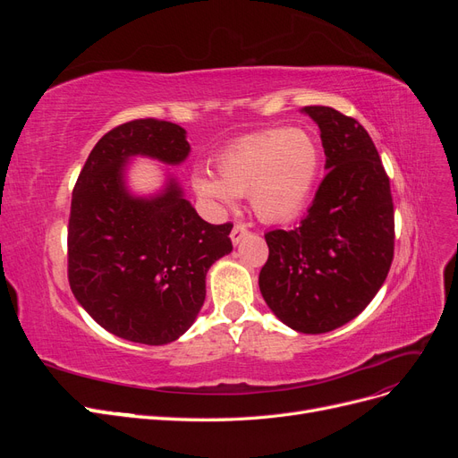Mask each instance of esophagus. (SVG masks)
Here are the masks:
<instances>
[{"label":"esophagus","instance_id":"obj_1","mask_svg":"<svg viewBox=\"0 0 458 458\" xmlns=\"http://www.w3.org/2000/svg\"><path fill=\"white\" fill-rule=\"evenodd\" d=\"M248 234H250V231H248L244 225H234L231 231V242L237 246V244H241L242 239L248 237Z\"/></svg>","mask_w":458,"mask_h":458}]
</instances>
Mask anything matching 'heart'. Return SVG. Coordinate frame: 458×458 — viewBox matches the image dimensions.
<instances>
[{
    "mask_svg": "<svg viewBox=\"0 0 458 458\" xmlns=\"http://www.w3.org/2000/svg\"><path fill=\"white\" fill-rule=\"evenodd\" d=\"M323 168V148L301 128H273L233 143L217 158V177L195 172L197 195L233 206L246 197L266 224H281L308 204Z\"/></svg>",
    "mask_w": 458,
    "mask_h": 458,
    "instance_id": "heart-1",
    "label": "heart"
}]
</instances>
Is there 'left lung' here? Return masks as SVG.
I'll use <instances>...</instances> for the list:
<instances>
[{
    "label": "left lung",
    "instance_id": "1",
    "mask_svg": "<svg viewBox=\"0 0 458 458\" xmlns=\"http://www.w3.org/2000/svg\"><path fill=\"white\" fill-rule=\"evenodd\" d=\"M321 130L325 170L308 216L269 231L259 290L275 317L303 335L350 323L384 284L394 259V202L370 135L330 106H303Z\"/></svg>",
    "mask_w": 458,
    "mask_h": 458
}]
</instances>
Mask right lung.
I'll return each mask as SVG.
<instances>
[{"label":"right lung","mask_w":458,"mask_h":458,"mask_svg":"<svg viewBox=\"0 0 458 458\" xmlns=\"http://www.w3.org/2000/svg\"><path fill=\"white\" fill-rule=\"evenodd\" d=\"M187 131L164 120H133L93 147L72 192L68 281L97 325L118 338L162 345L197 321L206 273L231 254V224L212 225L185 199L177 177L140 195L130 185L133 158L183 164Z\"/></svg>","instance_id":"1"}]
</instances>
